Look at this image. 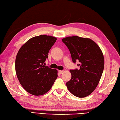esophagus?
<instances>
[{
	"mask_svg": "<svg viewBox=\"0 0 120 120\" xmlns=\"http://www.w3.org/2000/svg\"><path fill=\"white\" fill-rule=\"evenodd\" d=\"M58 72H59V73H60V74H62V73L63 72V71H61V70H59V71H58Z\"/></svg>",
	"mask_w": 120,
	"mask_h": 120,
	"instance_id": "34e87169",
	"label": "esophagus"
}]
</instances>
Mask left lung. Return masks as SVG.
Listing matches in <instances>:
<instances>
[{"mask_svg":"<svg viewBox=\"0 0 120 120\" xmlns=\"http://www.w3.org/2000/svg\"><path fill=\"white\" fill-rule=\"evenodd\" d=\"M62 40L70 51L73 62H79V69L70 70L71 79L66 83L67 87L75 96L85 97L95 90L101 78L104 67L103 52L90 38L74 36Z\"/></svg>","mask_w":120,"mask_h":120,"instance_id":"8db88e82","label":"left lung"}]
</instances>
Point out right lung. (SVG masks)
Here are the masks:
<instances>
[{
    "mask_svg": "<svg viewBox=\"0 0 120 120\" xmlns=\"http://www.w3.org/2000/svg\"><path fill=\"white\" fill-rule=\"evenodd\" d=\"M57 38L41 35L30 38L19 49L15 71L22 87L29 93L41 96L48 92L58 77L56 69L44 65Z\"/></svg>",
    "mask_w": 120,
    "mask_h": 120,
    "instance_id": "right-lung-1",
    "label": "right lung"
}]
</instances>
